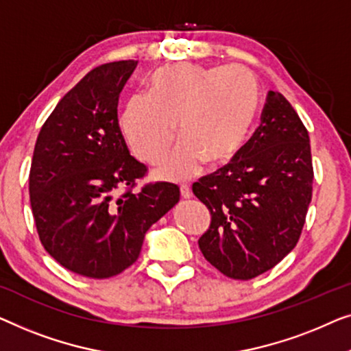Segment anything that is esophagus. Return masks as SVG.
Masks as SVG:
<instances>
[{
    "label": "esophagus",
    "mask_w": 351,
    "mask_h": 351,
    "mask_svg": "<svg viewBox=\"0 0 351 351\" xmlns=\"http://www.w3.org/2000/svg\"><path fill=\"white\" fill-rule=\"evenodd\" d=\"M180 192H181L182 199H191V197H192V191H191V187L187 186V184H181L180 186Z\"/></svg>",
    "instance_id": "1"
}]
</instances>
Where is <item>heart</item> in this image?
Masks as SVG:
<instances>
[{"label":"heart","instance_id":"obj_1","mask_svg":"<svg viewBox=\"0 0 351 351\" xmlns=\"http://www.w3.org/2000/svg\"><path fill=\"white\" fill-rule=\"evenodd\" d=\"M149 95H133L121 117L124 136L138 159L156 164L178 133L182 140L154 175L180 181L205 162L221 165L243 147L259 114V79L243 66L167 65L151 76Z\"/></svg>","mask_w":351,"mask_h":351}]
</instances>
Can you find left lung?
<instances>
[{
    "mask_svg": "<svg viewBox=\"0 0 351 351\" xmlns=\"http://www.w3.org/2000/svg\"><path fill=\"white\" fill-rule=\"evenodd\" d=\"M312 182L307 128L281 93L269 92L251 140L230 164L192 184L211 215L202 254L234 280L275 267L298 243Z\"/></svg>",
    "mask_w": 351,
    "mask_h": 351,
    "instance_id": "1",
    "label": "left lung"
}]
</instances>
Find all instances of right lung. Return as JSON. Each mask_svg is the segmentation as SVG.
I'll use <instances>...</instances> for the list:
<instances>
[{
  "label": "right lung",
  "mask_w": 351,
  "mask_h": 351,
  "mask_svg": "<svg viewBox=\"0 0 351 351\" xmlns=\"http://www.w3.org/2000/svg\"><path fill=\"white\" fill-rule=\"evenodd\" d=\"M135 60L87 73L47 117L34 145L29 202L39 240L63 267L110 278L135 263L145 234L180 200L170 182L135 186L146 167L130 156L117 103Z\"/></svg>",
  "instance_id": "obj_1"
}]
</instances>
